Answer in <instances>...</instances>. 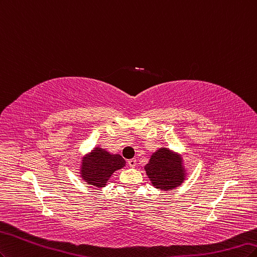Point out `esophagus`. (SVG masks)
I'll return each mask as SVG.
<instances>
[{
	"instance_id": "esophagus-1",
	"label": "esophagus",
	"mask_w": 257,
	"mask_h": 257,
	"mask_svg": "<svg viewBox=\"0 0 257 257\" xmlns=\"http://www.w3.org/2000/svg\"><path fill=\"white\" fill-rule=\"evenodd\" d=\"M128 164H129L130 168H136L137 160L136 159H130V160H128Z\"/></svg>"
}]
</instances>
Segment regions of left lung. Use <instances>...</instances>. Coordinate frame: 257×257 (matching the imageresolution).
Wrapping results in <instances>:
<instances>
[{"mask_svg":"<svg viewBox=\"0 0 257 257\" xmlns=\"http://www.w3.org/2000/svg\"><path fill=\"white\" fill-rule=\"evenodd\" d=\"M144 171L152 186L163 191L180 187L188 176L183 155L168 147H160L153 153Z\"/></svg>","mask_w":257,"mask_h":257,"instance_id":"8db88e82","label":"left lung"}]
</instances>
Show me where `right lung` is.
<instances>
[{"label": "right lung", "instance_id": "add662e5", "mask_svg": "<svg viewBox=\"0 0 257 257\" xmlns=\"http://www.w3.org/2000/svg\"><path fill=\"white\" fill-rule=\"evenodd\" d=\"M126 167L125 159L119 154H113L100 146L94 147L81 157L79 163L80 178L94 188H104L113 173Z\"/></svg>", "mask_w": 257, "mask_h": 257}]
</instances>
